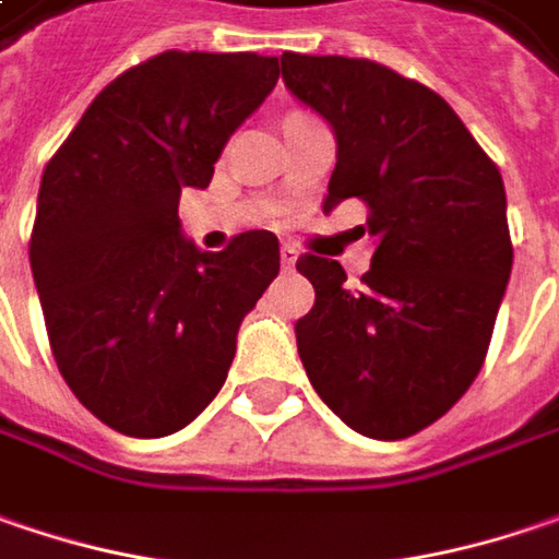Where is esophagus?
<instances>
[{"mask_svg":"<svg viewBox=\"0 0 559 559\" xmlns=\"http://www.w3.org/2000/svg\"><path fill=\"white\" fill-rule=\"evenodd\" d=\"M295 261H298V248L289 245V241H283V248H280V264H283V270H293Z\"/></svg>","mask_w":559,"mask_h":559,"instance_id":"obj_1","label":"esophagus"}]
</instances>
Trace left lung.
<instances>
[{"label":"left lung","instance_id":"8db88e82","mask_svg":"<svg viewBox=\"0 0 559 559\" xmlns=\"http://www.w3.org/2000/svg\"><path fill=\"white\" fill-rule=\"evenodd\" d=\"M280 62L286 87L336 131L323 210L358 198L377 241L355 289L340 261L298 258L314 286L298 355L352 431L403 440L447 415L485 365L513 270L503 179L431 87L371 59Z\"/></svg>","mask_w":559,"mask_h":559}]
</instances>
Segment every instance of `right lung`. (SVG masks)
<instances>
[{
  "instance_id": "obj_1",
  "label": "right lung",
  "mask_w": 559,
  "mask_h": 559,
  "mask_svg": "<svg viewBox=\"0 0 559 559\" xmlns=\"http://www.w3.org/2000/svg\"><path fill=\"white\" fill-rule=\"evenodd\" d=\"M276 78V56L159 52L109 81L43 169L31 270L49 349L112 431L166 437L198 418L280 273L266 229L223 251L179 233L182 188H207Z\"/></svg>"
}]
</instances>
